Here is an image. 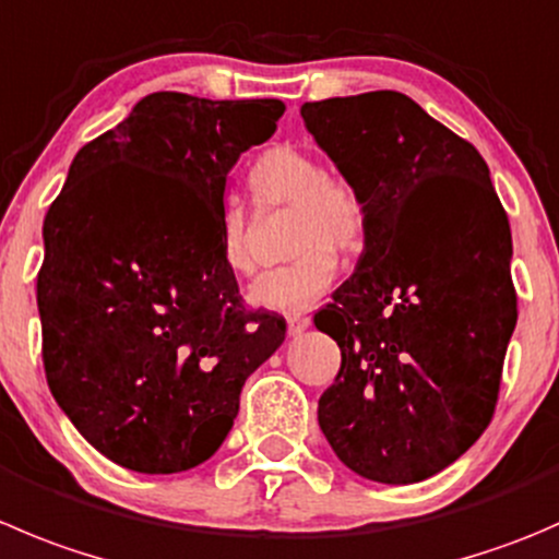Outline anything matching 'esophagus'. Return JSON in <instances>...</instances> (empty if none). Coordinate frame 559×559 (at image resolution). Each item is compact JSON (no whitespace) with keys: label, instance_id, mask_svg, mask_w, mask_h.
Returning <instances> with one entry per match:
<instances>
[{"label":"esophagus","instance_id":"obj_1","mask_svg":"<svg viewBox=\"0 0 559 559\" xmlns=\"http://www.w3.org/2000/svg\"><path fill=\"white\" fill-rule=\"evenodd\" d=\"M308 324H311V319L308 317H289V328H286V333H289L292 338H297L302 330H308Z\"/></svg>","mask_w":559,"mask_h":559}]
</instances>
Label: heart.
<instances>
[{
	"mask_svg": "<svg viewBox=\"0 0 559 559\" xmlns=\"http://www.w3.org/2000/svg\"><path fill=\"white\" fill-rule=\"evenodd\" d=\"M248 182L257 207H292L289 251L297 253L281 267L264 270L248 286V300L267 311H306L333 284L338 262L332 251L349 259L366 246V197L346 177L328 175L317 155L295 144L262 150L248 169ZM221 257L231 273H251L248 213L237 204L221 218Z\"/></svg>",
	"mask_w": 559,
	"mask_h": 559,
	"instance_id": "heart-1",
	"label": "heart"
}]
</instances>
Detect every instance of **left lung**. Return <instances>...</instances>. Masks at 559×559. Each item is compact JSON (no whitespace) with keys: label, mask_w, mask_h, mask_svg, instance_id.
Wrapping results in <instances>:
<instances>
[{"label":"left lung","mask_w":559,"mask_h":559,"mask_svg":"<svg viewBox=\"0 0 559 559\" xmlns=\"http://www.w3.org/2000/svg\"><path fill=\"white\" fill-rule=\"evenodd\" d=\"M300 114L368 204L360 262L313 317L341 349L319 429L352 473L417 484L495 415L519 317L508 215L478 150L401 92Z\"/></svg>","instance_id":"obj_1"}]
</instances>
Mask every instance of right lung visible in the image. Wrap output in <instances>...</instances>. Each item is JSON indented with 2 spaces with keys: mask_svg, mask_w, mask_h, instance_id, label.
<instances>
[{
  "mask_svg": "<svg viewBox=\"0 0 559 559\" xmlns=\"http://www.w3.org/2000/svg\"><path fill=\"white\" fill-rule=\"evenodd\" d=\"M284 103L153 92L79 150L43 221L37 273L51 395L92 448L133 473L207 462L246 379L284 344L221 257L226 175Z\"/></svg>",
  "mask_w": 559,
  "mask_h": 559,
  "instance_id": "right-lung-1",
  "label": "right lung"
}]
</instances>
